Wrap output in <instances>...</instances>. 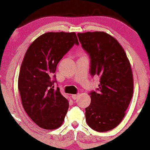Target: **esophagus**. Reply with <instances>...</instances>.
Returning a JSON list of instances; mask_svg holds the SVG:
<instances>
[{
  "mask_svg": "<svg viewBox=\"0 0 150 150\" xmlns=\"http://www.w3.org/2000/svg\"><path fill=\"white\" fill-rule=\"evenodd\" d=\"M79 97V95L78 94H73L72 95V98L73 100H76V99H78V98Z\"/></svg>",
  "mask_w": 150,
  "mask_h": 150,
  "instance_id": "obj_1",
  "label": "esophagus"
}]
</instances>
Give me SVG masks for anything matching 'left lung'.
I'll return each instance as SVG.
<instances>
[{"label":"left lung","mask_w":150,"mask_h":150,"mask_svg":"<svg viewBox=\"0 0 150 150\" xmlns=\"http://www.w3.org/2000/svg\"><path fill=\"white\" fill-rule=\"evenodd\" d=\"M78 37L90 56L91 74L100 77L99 91L89 93L86 122L92 129L106 132L120 123L133 97L131 64L121 45L107 33L86 32Z\"/></svg>","instance_id":"obj_1"}]
</instances>
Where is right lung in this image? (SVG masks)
<instances>
[{
  "mask_svg": "<svg viewBox=\"0 0 150 150\" xmlns=\"http://www.w3.org/2000/svg\"><path fill=\"white\" fill-rule=\"evenodd\" d=\"M74 44H79L74 32H49L36 38L24 57L18 78L22 104L31 120L43 129H57L64 121L69 102L59 89H54V73Z\"/></svg>",
  "mask_w": 150,
  "mask_h": 150,
  "instance_id": "1",
  "label": "right lung"
}]
</instances>
